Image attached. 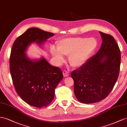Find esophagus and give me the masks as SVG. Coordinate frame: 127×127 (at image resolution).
Instances as JSON below:
<instances>
[{
    "mask_svg": "<svg viewBox=\"0 0 127 127\" xmlns=\"http://www.w3.org/2000/svg\"><path fill=\"white\" fill-rule=\"evenodd\" d=\"M63 76H64V77H68V76H69V73H68V72H67V71H65V70H64V71H63Z\"/></svg>",
    "mask_w": 127,
    "mask_h": 127,
    "instance_id": "1",
    "label": "esophagus"
}]
</instances>
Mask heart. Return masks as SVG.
Segmentation results:
<instances>
[{
	"label": "heart",
	"mask_w": 127,
	"mask_h": 127,
	"mask_svg": "<svg viewBox=\"0 0 127 127\" xmlns=\"http://www.w3.org/2000/svg\"><path fill=\"white\" fill-rule=\"evenodd\" d=\"M57 48L52 47L51 54L57 64L64 63V55L69 56L71 66L78 68L83 66L98 46L95 37H71L63 38L56 41Z\"/></svg>",
	"instance_id": "1"
}]
</instances>
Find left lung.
Instances as JSON below:
<instances>
[{
	"instance_id": "1",
	"label": "left lung",
	"mask_w": 127,
	"mask_h": 127,
	"mask_svg": "<svg viewBox=\"0 0 127 127\" xmlns=\"http://www.w3.org/2000/svg\"><path fill=\"white\" fill-rule=\"evenodd\" d=\"M102 42L97 53L71 73L74 93L84 103H93L106 97L114 86L120 72L121 53L112 35L99 32Z\"/></svg>"
}]
</instances>
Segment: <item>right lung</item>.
<instances>
[{"label": "right lung", "instance_id": "obj_1", "mask_svg": "<svg viewBox=\"0 0 127 127\" xmlns=\"http://www.w3.org/2000/svg\"><path fill=\"white\" fill-rule=\"evenodd\" d=\"M53 36L54 33L37 28H29L16 39L11 50L10 72L16 91L25 102L38 108L53 101L55 89L63 78V73L43 56L34 59L26 52L32 43L42 47Z\"/></svg>", "mask_w": 127, "mask_h": 127}]
</instances>
